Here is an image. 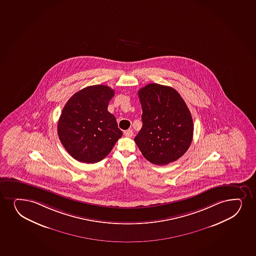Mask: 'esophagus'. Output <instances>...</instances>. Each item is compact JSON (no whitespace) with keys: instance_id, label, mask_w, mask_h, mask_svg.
Masks as SVG:
<instances>
[{"instance_id":"34e87169","label":"esophagus","mask_w":256,"mask_h":256,"mask_svg":"<svg viewBox=\"0 0 256 256\" xmlns=\"http://www.w3.org/2000/svg\"><path fill=\"white\" fill-rule=\"evenodd\" d=\"M124 134L126 137H132V130H128L126 131H124Z\"/></svg>"}]
</instances>
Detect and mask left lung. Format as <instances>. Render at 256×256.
Returning <instances> with one entry per match:
<instances>
[{
  "label": "left lung",
  "mask_w": 256,
  "mask_h": 256,
  "mask_svg": "<svg viewBox=\"0 0 256 256\" xmlns=\"http://www.w3.org/2000/svg\"><path fill=\"white\" fill-rule=\"evenodd\" d=\"M142 128L134 138L143 156L152 164L166 166L190 148L194 124L190 110L174 88L148 84L138 92Z\"/></svg>",
  "instance_id": "8db88e82"
}]
</instances>
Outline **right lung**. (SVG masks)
<instances>
[{
	"instance_id": "obj_1",
	"label": "right lung",
	"mask_w": 256,
	"mask_h": 256,
	"mask_svg": "<svg viewBox=\"0 0 256 256\" xmlns=\"http://www.w3.org/2000/svg\"><path fill=\"white\" fill-rule=\"evenodd\" d=\"M114 95L107 86H90L74 94L64 106L58 120V136L74 160L100 162L122 136L116 118L108 112Z\"/></svg>"
}]
</instances>
